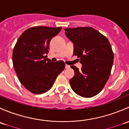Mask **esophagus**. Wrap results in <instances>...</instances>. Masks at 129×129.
I'll return each mask as SVG.
<instances>
[{"label":"esophagus","instance_id":"1","mask_svg":"<svg viewBox=\"0 0 129 129\" xmlns=\"http://www.w3.org/2000/svg\"><path fill=\"white\" fill-rule=\"evenodd\" d=\"M70 67L69 66H68V65H66V69H69Z\"/></svg>","mask_w":129,"mask_h":129}]
</instances>
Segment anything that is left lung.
Listing matches in <instances>:
<instances>
[{"mask_svg": "<svg viewBox=\"0 0 129 129\" xmlns=\"http://www.w3.org/2000/svg\"><path fill=\"white\" fill-rule=\"evenodd\" d=\"M65 34L74 44V54L80 58L81 71L74 66V76L70 85L75 93L83 97L98 94L109 79L114 53L107 39L92 27L67 28Z\"/></svg>", "mask_w": 129, "mask_h": 129, "instance_id": "left-lung-1", "label": "left lung"}]
</instances>
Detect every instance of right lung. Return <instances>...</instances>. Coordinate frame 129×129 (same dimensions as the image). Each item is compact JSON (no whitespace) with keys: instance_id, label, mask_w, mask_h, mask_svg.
I'll use <instances>...</instances> for the list:
<instances>
[{"instance_id":"add662e5","label":"right lung","mask_w":129,"mask_h":129,"mask_svg":"<svg viewBox=\"0 0 129 129\" xmlns=\"http://www.w3.org/2000/svg\"><path fill=\"white\" fill-rule=\"evenodd\" d=\"M61 29V27H31L22 34L14 47V69L20 83L32 93L41 94L49 90L65 69L63 61L52 62L46 55L50 40Z\"/></svg>"}]
</instances>
